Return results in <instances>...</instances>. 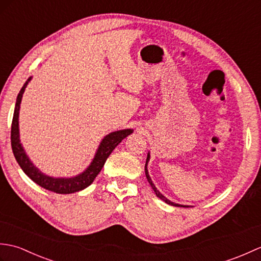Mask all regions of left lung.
I'll list each match as a JSON object with an SVG mask.
<instances>
[{
	"mask_svg": "<svg viewBox=\"0 0 261 261\" xmlns=\"http://www.w3.org/2000/svg\"><path fill=\"white\" fill-rule=\"evenodd\" d=\"M149 159H150V154L148 153V156H147V160H146V166H145V171H146V177H147V179H148V181H149V184H150V186L152 187V190H153V192L156 193V195H157V197H159L160 199H163V201L165 202V203H167V204H169V205H173V206H181V207H188L187 205H180V204H176V203H174V202H171V201H169L168 198H166L162 193H160L157 188H156V186H154V184L152 182V180H151V178H150V176H149V173H148V169H147V165H148V162H149Z\"/></svg>",
	"mask_w": 261,
	"mask_h": 261,
	"instance_id": "8db88e82",
	"label": "left lung"
}]
</instances>
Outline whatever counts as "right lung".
<instances>
[{
  "label": "right lung",
  "mask_w": 261,
  "mask_h": 261,
  "mask_svg": "<svg viewBox=\"0 0 261 261\" xmlns=\"http://www.w3.org/2000/svg\"><path fill=\"white\" fill-rule=\"evenodd\" d=\"M31 77L28 80L24 85L22 86L20 93L16 97V103L14 108L13 119H12V126H11V146H12V151L14 157L18 162L19 166L24 171V174L30 177V178L46 190L58 193V194H71L75 192H80L84 190L87 186H90L95 177L98 175L99 171L102 170L103 166L107 162L108 157L114 150V148L119 145V143L131 135L134 130L132 129H124L111 132L108 136L104 137V139L101 141L98 146L97 151L94 156L91 165L75 177H69V178H65V177H50L41 173L35 165L31 163L29 157L27 156L23 147H22L20 142V134H19V111H20V104L22 95H23L25 87L28 83L30 82Z\"/></svg>",
  "instance_id": "add662e5"
}]
</instances>
